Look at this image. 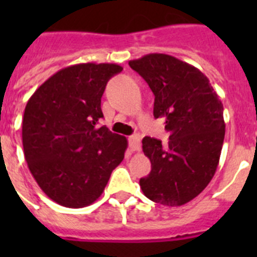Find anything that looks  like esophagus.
<instances>
[{"instance_id":"esophagus-1","label":"esophagus","mask_w":257,"mask_h":257,"mask_svg":"<svg viewBox=\"0 0 257 257\" xmlns=\"http://www.w3.org/2000/svg\"><path fill=\"white\" fill-rule=\"evenodd\" d=\"M128 144H130L131 151H140V135L135 134V135L130 136Z\"/></svg>"}]
</instances>
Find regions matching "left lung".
Returning <instances> with one entry per match:
<instances>
[{
  "mask_svg": "<svg viewBox=\"0 0 257 257\" xmlns=\"http://www.w3.org/2000/svg\"><path fill=\"white\" fill-rule=\"evenodd\" d=\"M128 65L154 94V118H165L169 144L151 136L143 152L152 171L140 179L147 198L181 206L196 198L213 178L225 135L224 108L207 77L196 67L166 54H149Z\"/></svg>",
  "mask_w": 257,
  "mask_h": 257,
  "instance_id": "8db88e82",
  "label": "left lung"
}]
</instances>
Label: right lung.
<instances>
[{"label":"right lung","mask_w":257,"mask_h":257,"mask_svg":"<svg viewBox=\"0 0 257 257\" xmlns=\"http://www.w3.org/2000/svg\"><path fill=\"white\" fill-rule=\"evenodd\" d=\"M117 64H76L56 72L28 100L23 148L29 171L49 198L69 208L91 205L124 158L127 140L105 126L101 96Z\"/></svg>","instance_id":"1"}]
</instances>
